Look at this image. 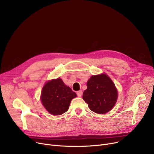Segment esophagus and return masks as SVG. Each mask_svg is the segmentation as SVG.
I'll return each mask as SVG.
<instances>
[{
	"label": "esophagus",
	"instance_id": "1",
	"mask_svg": "<svg viewBox=\"0 0 154 154\" xmlns=\"http://www.w3.org/2000/svg\"><path fill=\"white\" fill-rule=\"evenodd\" d=\"M77 96L78 97H81L82 96V91H77Z\"/></svg>",
	"mask_w": 154,
	"mask_h": 154
}]
</instances>
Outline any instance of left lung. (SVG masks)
Here are the masks:
<instances>
[{
	"label": "left lung",
	"instance_id": "1",
	"mask_svg": "<svg viewBox=\"0 0 154 154\" xmlns=\"http://www.w3.org/2000/svg\"><path fill=\"white\" fill-rule=\"evenodd\" d=\"M83 99L97 114H106L115 106L118 93L112 80L106 74L93 75L87 83Z\"/></svg>",
	"mask_w": 154,
	"mask_h": 154
}]
</instances>
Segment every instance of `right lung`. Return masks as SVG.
Instances as JSON below:
<instances>
[{
    "label": "right lung",
    "instance_id": "add662e5",
    "mask_svg": "<svg viewBox=\"0 0 154 154\" xmlns=\"http://www.w3.org/2000/svg\"><path fill=\"white\" fill-rule=\"evenodd\" d=\"M76 96V94L59 78L45 84L42 91L41 100L50 114L57 116L67 111L72 99Z\"/></svg>",
    "mask_w": 154,
    "mask_h": 154
}]
</instances>
